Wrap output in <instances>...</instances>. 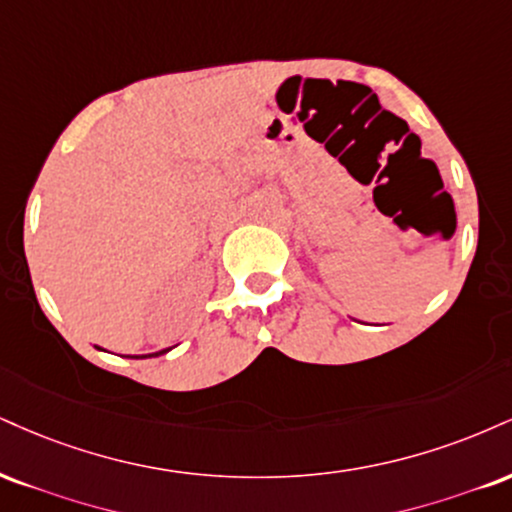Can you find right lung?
Here are the masks:
<instances>
[{
    "mask_svg": "<svg viewBox=\"0 0 512 512\" xmlns=\"http://www.w3.org/2000/svg\"><path fill=\"white\" fill-rule=\"evenodd\" d=\"M166 350H171V348H166ZM166 350H159V353H155V355H164ZM140 357H152V355H140Z\"/></svg>",
    "mask_w": 512,
    "mask_h": 512,
    "instance_id": "obj_1",
    "label": "right lung"
}]
</instances>
